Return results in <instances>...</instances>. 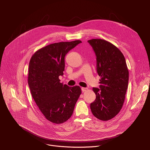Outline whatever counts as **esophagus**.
<instances>
[{
  "label": "esophagus",
  "mask_w": 150,
  "mask_h": 150,
  "mask_svg": "<svg viewBox=\"0 0 150 150\" xmlns=\"http://www.w3.org/2000/svg\"><path fill=\"white\" fill-rule=\"evenodd\" d=\"M87 90H88V88H84V87H82V88H81V90H82V92L86 91Z\"/></svg>",
  "instance_id": "obj_1"
}]
</instances>
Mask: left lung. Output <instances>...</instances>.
I'll use <instances>...</instances> for the list:
<instances>
[{"mask_svg": "<svg viewBox=\"0 0 150 150\" xmlns=\"http://www.w3.org/2000/svg\"><path fill=\"white\" fill-rule=\"evenodd\" d=\"M97 60V72L101 77L99 88H93L96 98L90 104L93 115L101 120H109L120 111L128 86L129 71L120 50L102 39L88 41Z\"/></svg>", "mask_w": 150, "mask_h": 150, "instance_id": "left-lung-1", "label": "left lung"}]
</instances>
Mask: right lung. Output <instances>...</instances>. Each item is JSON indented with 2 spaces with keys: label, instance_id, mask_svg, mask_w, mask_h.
<instances>
[{
  "label": "right lung",
  "instance_id": "obj_1",
  "mask_svg": "<svg viewBox=\"0 0 150 150\" xmlns=\"http://www.w3.org/2000/svg\"><path fill=\"white\" fill-rule=\"evenodd\" d=\"M80 40L60 42L37 50L31 57L28 83L33 98L41 112L51 122L59 124L72 116L81 94V88L60 82L65 71V57Z\"/></svg>",
  "mask_w": 150,
  "mask_h": 150
}]
</instances>
